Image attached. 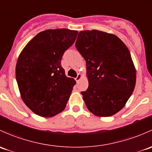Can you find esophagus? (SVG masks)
Here are the masks:
<instances>
[{
  "label": "esophagus",
  "instance_id": "obj_1",
  "mask_svg": "<svg viewBox=\"0 0 152 152\" xmlns=\"http://www.w3.org/2000/svg\"><path fill=\"white\" fill-rule=\"evenodd\" d=\"M81 79V74H80V73H79V74L77 75V76H76V78L75 79H76V82H79V81H80Z\"/></svg>",
  "mask_w": 152,
  "mask_h": 152
}]
</instances>
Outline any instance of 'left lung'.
Returning <instances> with one entry per match:
<instances>
[{"label": "left lung", "instance_id": "left-lung-1", "mask_svg": "<svg viewBox=\"0 0 152 152\" xmlns=\"http://www.w3.org/2000/svg\"><path fill=\"white\" fill-rule=\"evenodd\" d=\"M76 47L87 64L89 87L81 95L88 110L103 117L116 114L135 86L129 49L116 36L96 30L79 32Z\"/></svg>", "mask_w": 152, "mask_h": 152}]
</instances>
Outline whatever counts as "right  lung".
I'll return each instance as SVG.
<instances>
[{
  "mask_svg": "<svg viewBox=\"0 0 152 152\" xmlns=\"http://www.w3.org/2000/svg\"><path fill=\"white\" fill-rule=\"evenodd\" d=\"M77 34L68 29L44 30L29 41L19 56L16 79L20 95L38 116L52 117L66 106L76 81L65 76L61 60Z\"/></svg>",
  "mask_w": 152,
  "mask_h": 152,
  "instance_id": "add662e5",
  "label": "right lung"
}]
</instances>
